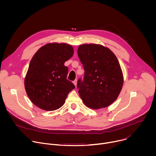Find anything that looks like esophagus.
I'll return each mask as SVG.
<instances>
[{
  "mask_svg": "<svg viewBox=\"0 0 156 156\" xmlns=\"http://www.w3.org/2000/svg\"><path fill=\"white\" fill-rule=\"evenodd\" d=\"M73 84L75 85V86H76V84H77V80H75L73 81Z\"/></svg>",
  "mask_w": 156,
  "mask_h": 156,
  "instance_id": "obj_1",
  "label": "esophagus"
}]
</instances>
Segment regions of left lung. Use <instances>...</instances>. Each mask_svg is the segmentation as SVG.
<instances>
[{
    "label": "left lung",
    "mask_w": 156,
    "mask_h": 156,
    "mask_svg": "<svg viewBox=\"0 0 156 156\" xmlns=\"http://www.w3.org/2000/svg\"><path fill=\"white\" fill-rule=\"evenodd\" d=\"M83 65V79L77 81L78 93L84 104L94 109L112 104L123 83L119 60L109 49L99 44H83L78 49Z\"/></svg>",
    "instance_id": "obj_1"
}]
</instances>
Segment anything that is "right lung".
<instances>
[{
  "instance_id": "right-lung-1",
  "label": "right lung",
  "mask_w": 156,
  "mask_h": 156,
  "mask_svg": "<svg viewBox=\"0 0 156 156\" xmlns=\"http://www.w3.org/2000/svg\"><path fill=\"white\" fill-rule=\"evenodd\" d=\"M73 53L69 44L50 43L34 55L25 79V87L30 99L37 107L49 111L57 110L75 88L66 79L69 68L64 65Z\"/></svg>"
}]
</instances>
